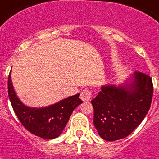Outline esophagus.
<instances>
[{
    "label": "esophagus",
    "instance_id": "1",
    "mask_svg": "<svg viewBox=\"0 0 159 159\" xmlns=\"http://www.w3.org/2000/svg\"><path fill=\"white\" fill-rule=\"evenodd\" d=\"M92 97V92L90 90H83L81 93V95H80V98L82 101L84 102H87V101H90Z\"/></svg>",
    "mask_w": 159,
    "mask_h": 159
}]
</instances>
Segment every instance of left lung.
<instances>
[{"instance_id": "1", "label": "left lung", "mask_w": 159, "mask_h": 159, "mask_svg": "<svg viewBox=\"0 0 159 159\" xmlns=\"http://www.w3.org/2000/svg\"><path fill=\"white\" fill-rule=\"evenodd\" d=\"M152 97L151 77L140 72H134L119 86H101V91L91 100L98 135L109 141L129 136L148 113Z\"/></svg>"}]
</instances>
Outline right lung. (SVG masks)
Segmentation results:
<instances>
[{"instance_id":"1","label":"right lung","mask_w":159,"mask_h":159,"mask_svg":"<svg viewBox=\"0 0 159 159\" xmlns=\"http://www.w3.org/2000/svg\"><path fill=\"white\" fill-rule=\"evenodd\" d=\"M8 94L13 109L22 125L32 134L44 139H54L59 137L73 110L82 102L79 98L80 94H77L48 107L26 106L14 91L11 72L8 78Z\"/></svg>"}]
</instances>
